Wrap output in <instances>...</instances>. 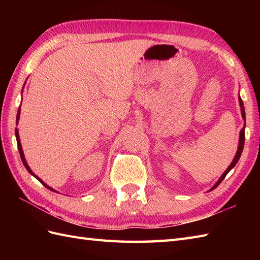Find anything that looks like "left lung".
Instances as JSON below:
<instances>
[{"mask_svg": "<svg viewBox=\"0 0 260 260\" xmlns=\"http://www.w3.org/2000/svg\"><path fill=\"white\" fill-rule=\"evenodd\" d=\"M239 103H240V108H241V116H242V118H244V120H245V126H246V114H245V107H244V103H242L240 96H239ZM245 126L242 127V129L240 131L239 144H238V150H237V153H236V156L234 157L233 162H231V164L229 165L228 169L224 171V173L221 175V178H220V179L218 180L217 183H215V184L212 186V189H211V190L215 189V187H217L220 183H221L222 180L225 178V175H227V174L229 173V171H230L231 169H234V168H235V165L237 164V162L239 161L240 155H241V153H242V150H244V145H245Z\"/></svg>", "mask_w": 260, "mask_h": 260, "instance_id": "8db88e82", "label": "left lung"}]
</instances>
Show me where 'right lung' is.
Returning a JSON list of instances; mask_svg holds the SVG:
<instances>
[{"label": "right lung", "instance_id": "add662e5", "mask_svg": "<svg viewBox=\"0 0 260 260\" xmlns=\"http://www.w3.org/2000/svg\"><path fill=\"white\" fill-rule=\"evenodd\" d=\"M19 119H20V108H19V110H18V115H16V125H18V121H19ZM15 137H16V142H18V148H19V152H20V156H21V159H22V162H23V164H24V167H25V169L29 171V173H31L33 176H35L36 179H38L39 181L41 182V183L45 185L46 187H48L49 190H51V191H54L52 187H50L49 185H47L45 182H43L40 178H38V176L32 172L31 171V169L29 168V165H27V163H26V161H25V158H24V154H23V151H22V146H21V143H20V136H19V132H18V129H15Z\"/></svg>", "mask_w": 260, "mask_h": 260}]
</instances>
